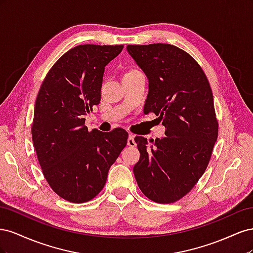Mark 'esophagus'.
<instances>
[{
  "instance_id": "1",
  "label": "esophagus",
  "mask_w": 253,
  "mask_h": 253,
  "mask_svg": "<svg viewBox=\"0 0 253 253\" xmlns=\"http://www.w3.org/2000/svg\"><path fill=\"white\" fill-rule=\"evenodd\" d=\"M127 145H129V147H135V145H136L135 138H134V136L132 134H129L128 137H127Z\"/></svg>"
}]
</instances>
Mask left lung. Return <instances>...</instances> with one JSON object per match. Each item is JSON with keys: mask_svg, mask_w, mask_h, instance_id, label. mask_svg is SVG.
I'll return each mask as SVG.
<instances>
[{"mask_svg": "<svg viewBox=\"0 0 253 253\" xmlns=\"http://www.w3.org/2000/svg\"><path fill=\"white\" fill-rule=\"evenodd\" d=\"M126 50L148 78L144 113H155L166 127V136L151 144L135 137L140 152L135 178L151 201L174 203L202 177L217 139L210 84L196 61L174 45H127Z\"/></svg>", "mask_w": 253, "mask_h": 253, "instance_id": "left-lung-1", "label": "left lung"}]
</instances>
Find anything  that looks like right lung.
Returning <instances> with one entry per match:
<instances>
[{
	"label": "right lung",
	"instance_id": "1",
	"mask_svg": "<svg viewBox=\"0 0 253 253\" xmlns=\"http://www.w3.org/2000/svg\"><path fill=\"white\" fill-rule=\"evenodd\" d=\"M124 45H79L45 77L35 105L33 142L48 185L65 201H90L127 142L122 128L87 131L85 115L100 102L104 67Z\"/></svg>",
	"mask_w": 253,
	"mask_h": 253
}]
</instances>
